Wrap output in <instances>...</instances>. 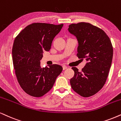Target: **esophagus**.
Segmentation results:
<instances>
[{
    "instance_id": "obj_1",
    "label": "esophagus",
    "mask_w": 121,
    "mask_h": 121,
    "mask_svg": "<svg viewBox=\"0 0 121 121\" xmlns=\"http://www.w3.org/2000/svg\"><path fill=\"white\" fill-rule=\"evenodd\" d=\"M62 68H63V70H65L67 69H68V67H67L66 66H65V65H63V66H62Z\"/></svg>"
}]
</instances>
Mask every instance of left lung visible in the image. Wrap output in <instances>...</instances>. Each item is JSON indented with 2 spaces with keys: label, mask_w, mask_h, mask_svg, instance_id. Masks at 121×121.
I'll return each mask as SVG.
<instances>
[{
  "label": "left lung",
  "mask_w": 121,
  "mask_h": 121,
  "mask_svg": "<svg viewBox=\"0 0 121 121\" xmlns=\"http://www.w3.org/2000/svg\"><path fill=\"white\" fill-rule=\"evenodd\" d=\"M68 30L78 41L77 56L88 61L82 71L72 68L74 76L70 79V84L82 97H91L106 82L113 52L111 41L103 30L89 23L71 24Z\"/></svg>",
  "instance_id": "obj_1"
}]
</instances>
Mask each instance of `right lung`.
I'll return each mask as SVG.
<instances>
[{
    "instance_id": "obj_1",
    "label": "right lung",
    "mask_w": 121,
    "mask_h": 121,
    "mask_svg": "<svg viewBox=\"0 0 121 121\" xmlns=\"http://www.w3.org/2000/svg\"><path fill=\"white\" fill-rule=\"evenodd\" d=\"M63 25L33 23L14 39L12 59L15 73L20 86L30 96L41 97L48 92L62 71L61 66L57 64L42 68L40 60L43 51H50L53 39Z\"/></svg>"
}]
</instances>
